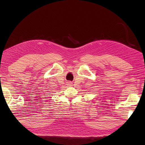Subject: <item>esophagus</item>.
<instances>
[{"label": "esophagus", "mask_w": 145, "mask_h": 145, "mask_svg": "<svg viewBox=\"0 0 145 145\" xmlns=\"http://www.w3.org/2000/svg\"><path fill=\"white\" fill-rule=\"evenodd\" d=\"M70 84H71V83H70Z\"/></svg>", "instance_id": "esophagus-1"}]
</instances>
